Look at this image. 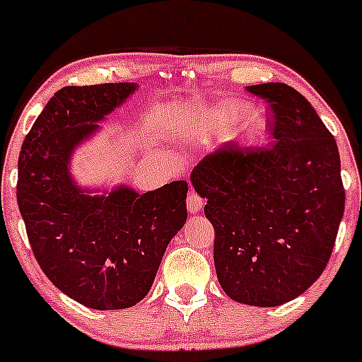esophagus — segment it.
<instances>
[{"label":"esophagus","mask_w":362,"mask_h":362,"mask_svg":"<svg viewBox=\"0 0 362 362\" xmlns=\"http://www.w3.org/2000/svg\"><path fill=\"white\" fill-rule=\"evenodd\" d=\"M204 207V199L199 194H195L194 190L189 192V197H187V209H189L190 214H199Z\"/></svg>","instance_id":"esophagus-1"}]
</instances>
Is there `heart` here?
I'll return each instance as SVG.
<instances>
[{
    "instance_id": "heart-1",
    "label": "heart",
    "mask_w": 362,
    "mask_h": 362,
    "mask_svg": "<svg viewBox=\"0 0 362 362\" xmlns=\"http://www.w3.org/2000/svg\"><path fill=\"white\" fill-rule=\"evenodd\" d=\"M250 112V107L240 100H228L223 102L221 107L215 110L214 118L217 125L222 128H232L245 117L246 120L242 123V132L249 139H260L264 136L265 130H267V118L260 112Z\"/></svg>"
}]
</instances>
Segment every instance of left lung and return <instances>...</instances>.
Masks as SVG:
<instances>
[{"label":"left lung","mask_w":362,"mask_h":362,"mask_svg":"<svg viewBox=\"0 0 362 362\" xmlns=\"http://www.w3.org/2000/svg\"><path fill=\"white\" fill-rule=\"evenodd\" d=\"M271 103L272 144H226L197 163L190 182L207 200L214 264L232 300L276 308L317 281L344 214L337 144L299 91L247 86Z\"/></svg>","instance_id":"left-lung-1"}]
</instances>
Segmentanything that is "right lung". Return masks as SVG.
Wrapping results in <instances>:
<instances>
[{"instance_id": "1", "label": "right lung", "mask_w": 362, "mask_h": 362, "mask_svg": "<svg viewBox=\"0 0 362 362\" xmlns=\"http://www.w3.org/2000/svg\"><path fill=\"white\" fill-rule=\"evenodd\" d=\"M136 90L103 83L57 91L18 160V207L41 271L63 294L97 310L140 303L187 222L184 180L139 194L128 184L86 187L73 175L76 150Z\"/></svg>"}]
</instances>
